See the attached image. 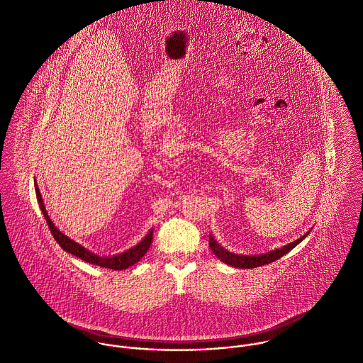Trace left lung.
Instances as JSON below:
<instances>
[{"instance_id":"left-lung-1","label":"left lung","mask_w":363,"mask_h":363,"mask_svg":"<svg viewBox=\"0 0 363 363\" xmlns=\"http://www.w3.org/2000/svg\"><path fill=\"white\" fill-rule=\"evenodd\" d=\"M310 235V230L307 233H304L300 239L267 253L263 255H236L233 252L226 250L223 246H220L218 243V240L213 238V235H209V247L213 252V255L223 262L225 264L235 267V269H255V267H260L264 264H270L276 260H279L280 257H283L284 255H287L290 250H293L298 243H301L307 236Z\"/></svg>"}]
</instances>
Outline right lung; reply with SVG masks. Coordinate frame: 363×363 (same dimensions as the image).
Here are the masks:
<instances>
[{
  "label": "right lung",
  "mask_w": 363,
  "mask_h": 363,
  "mask_svg": "<svg viewBox=\"0 0 363 363\" xmlns=\"http://www.w3.org/2000/svg\"><path fill=\"white\" fill-rule=\"evenodd\" d=\"M35 192H36V199H38V203H39V208L45 216V220L50 229V233L53 235L55 240L59 243V246L82 259L83 262L86 263H90V264H96V266H100V267H104V269H111V270H125L128 269L130 266L135 264L137 262L141 260V257H144V255L148 252L151 243H152V232L154 229H150V232L144 236V239L141 242H138L135 246H133L131 249L123 252V253H118V255H113V256H99L90 250H87L86 247H83L82 245H79L77 242L72 240L70 238H67L65 233H62L55 225L53 222L49 219V215L45 209V205H43V199H42V195H40V191L35 182Z\"/></svg>",
  "instance_id": "1"
}]
</instances>
